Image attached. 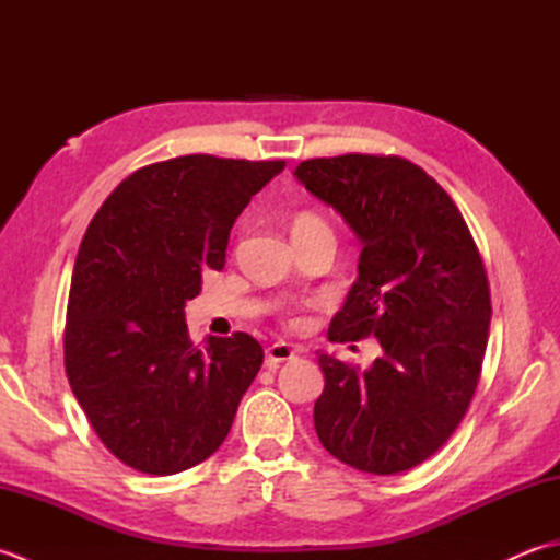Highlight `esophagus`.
Segmentation results:
<instances>
[{"instance_id":"34e87169","label":"esophagus","mask_w":560,"mask_h":560,"mask_svg":"<svg viewBox=\"0 0 560 560\" xmlns=\"http://www.w3.org/2000/svg\"><path fill=\"white\" fill-rule=\"evenodd\" d=\"M293 355H295V349L291 347V343L277 341L265 351V365L269 368V371H273V368H279L283 361H291Z\"/></svg>"}]
</instances>
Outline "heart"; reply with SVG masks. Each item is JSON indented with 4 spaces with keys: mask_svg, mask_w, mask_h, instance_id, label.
I'll list each match as a JSON object with an SVG mask.
<instances>
[{
    "mask_svg": "<svg viewBox=\"0 0 560 560\" xmlns=\"http://www.w3.org/2000/svg\"><path fill=\"white\" fill-rule=\"evenodd\" d=\"M291 233L293 235H317V233H327V235H335L331 233V225L319 217L315 211H301L293 217L291 223ZM287 323L291 327H301L303 325V317L295 315V313H287Z\"/></svg>",
    "mask_w": 560,
    "mask_h": 560,
    "instance_id": "1",
    "label": "heart"
}]
</instances>
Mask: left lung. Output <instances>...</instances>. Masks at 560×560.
<instances>
[{"label":"left lung","mask_w":560,"mask_h":560,"mask_svg":"<svg viewBox=\"0 0 560 560\" xmlns=\"http://www.w3.org/2000/svg\"><path fill=\"white\" fill-rule=\"evenodd\" d=\"M295 177L363 241L329 341L383 347L368 371L319 353L317 438L353 469L407 471L447 443L477 392L491 325L481 253L452 197L407 159L343 153Z\"/></svg>","instance_id":"1"}]
</instances>
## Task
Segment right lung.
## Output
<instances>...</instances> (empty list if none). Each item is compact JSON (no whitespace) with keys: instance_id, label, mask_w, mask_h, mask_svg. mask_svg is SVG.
Listing matches in <instances>:
<instances>
[{"instance_id":"right-lung-1","label":"right lung","mask_w":560,"mask_h":560,"mask_svg":"<svg viewBox=\"0 0 560 560\" xmlns=\"http://www.w3.org/2000/svg\"><path fill=\"white\" fill-rule=\"evenodd\" d=\"M287 161L189 153L127 175L89 223L71 273L65 371L93 431L141 474L205 462L265 351L245 331L189 339L185 303L225 265L235 219Z\"/></svg>"}]
</instances>
